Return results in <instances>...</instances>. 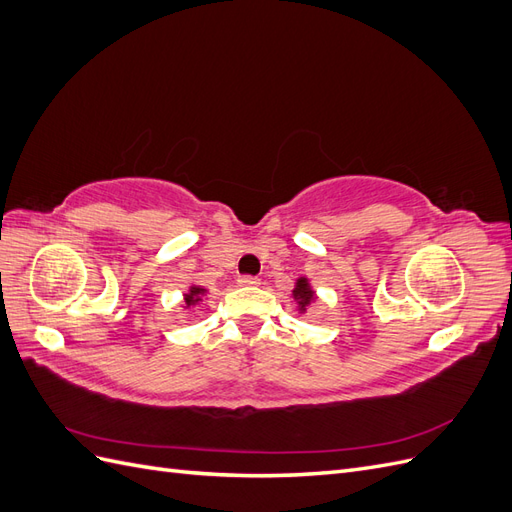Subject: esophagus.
I'll list each match as a JSON object with an SVG mask.
<instances>
[{"label":"esophagus","instance_id":"1","mask_svg":"<svg viewBox=\"0 0 512 512\" xmlns=\"http://www.w3.org/2000/svg\"><path fill=\"white\" fill-rule=\"evenodd\" d=\"M237 282H239V286H247V288L260 284V280H258V277H254V275H241Z\"/></svg>","mask_w":512,"mask_h":512}]
</instances>
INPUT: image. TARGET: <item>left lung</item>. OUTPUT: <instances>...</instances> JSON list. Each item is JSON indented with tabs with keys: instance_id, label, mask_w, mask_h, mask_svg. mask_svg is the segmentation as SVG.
I'll use <instances>...</instances> for the list:
<instances>
[{
	"instance_id": "1",
	"label": "left lung",
	"mask_w": 512,
	"mask_h": 512,
	"mask_svg": "<svg viewBox=\"0 0 512 512\" xmlns=\"http://www.w3.org/2000/svg\"><path fill=\"white\" fill-rule=\"evenodd\" d=\"M292 297L299 305V312L305 314V309L309 307V303H314V299H316V294H314L312 286H309L307 277H299L297 286H294V290H292Z\"/></svg>"
}]
</instances>
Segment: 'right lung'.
<instances>
[{"instance_id": "obj_1", "label": "right lung", "mask_w": 512, "mask_h": 512, "mask_svg": "<svg viewBox=\"0 0 512 512\" xmlns=\"http://www.w3.org/2000/svg\"><path fill=\"white\" fill-rule=\"evenodd\" d=\"M207 290L205 288H200V286H190V290L183 294V307H194L196 303H200L203 301V294H205Z\"/></svg>"}]
</instances>
